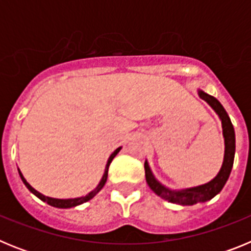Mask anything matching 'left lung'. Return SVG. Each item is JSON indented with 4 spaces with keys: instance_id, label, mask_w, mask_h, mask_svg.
Here are the masks:
<instances>
[{
    "instance_id": "left-lung-1",
    "label": "left lung",
    "mask_w": 251,
    "mask_h": 251,
    "mask_svg": "<svg viewBox=\"0 0 251 251\" xmlns=\"http://www.w3.org/2000/svg\"><path fill=\"white\" fill-rule=\"evenodd\" d=\"M199 95H200L201 99H203L216 112L219 118L221 119V124H223V134L224 139H225V154H224L223 166H221V170L217 174V176L214 179H211L210 182L205 183V185L185 188V190H170V188H167L157 181L156 177L153 176L148 162H145L146 181H147L151 190L156 195H158L159 197L167 200L168 202L182 206L195 205V203L206 202V201L211 200L212 197L216 196L223 190L230 176L232 165H234L235 130L229 115H227L226 110L224 109V106L221 105V103L216 98L206 94L202 90H199Z\"/></svg>"
}]
</instances>
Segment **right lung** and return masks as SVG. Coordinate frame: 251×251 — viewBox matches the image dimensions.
Segmentation results:
<instances>
[{"instance_id": "add662e5", "label": "right lung", "mask_w": 251, "mask_h": 251, "mask_svg": "<svg viewBox=\"0 0 251 251\" xmlns=\"http://www.w3.org/2000/svg\"><path fill=\"white\" fill-rule=\"evenodd\" d=\"M121 150H122V147L117 148V150H115L114 152H113L112 154H110L109 158H108V162H106V166H105V171H104V175H103V177H101L99 185L97 186V187H95L92 192H89V194H88V195H85V196H81V197H76V199H52V197L45 196V195L40 194L39 191H36V190H35V188L32 187V186H31L30 183L27 182V181H26L25 177L22 176L21 171H19V174H20V177H21V179H22V182L25 183L26 187H27L28 190H30V191L35 195V196L39 197V199L41 201H44V202H48L50 206H54V207H57V208L75 207V206L81 205V203L86 202V201L92 200L93 197H94L95 195L98 194V192L100 191L101 188L104 187V185H105V182H106V178H108V170H109L110 162H112L113 158H114V157L117 156V154H118V152Z\"/></svg>"}]
</instances>
